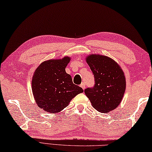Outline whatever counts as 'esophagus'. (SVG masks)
Listing matches in <instances>:
<instances>
[{"label": "esophagus", "mask_w": 152, "mask_h": 152, "mask_svg": "<svg viewBox=\"0 0 152 152\" xmlns=\"http://www.w3.org/2000/svg\"><path fill=\"white\" fill-rule=\"evenodd\" d=\"M80 87H81V88H83V89H85V88H86L85 83H84V82H83V83H81V85H80Z\"/></svg>", "instance_id": "34e87169"}]
</instances>
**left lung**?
Returning <instances> with one entry per match:
<instances>
[{"instance_id":"left-lung-1","label":"left lung","mask_w":152,"mask_h":152,"mask_svg":"<svg viewBox=\"0 0 152 152\" xmlns=\"http://www.w3.org/2000/svg\"><path fill=\"white\" fill-rule=\"evenodd\" d=\"M86 61L94 74L95 83L84 92L96 110L108 113L120 104L125 94L126 81L123 71L108 56L92 54L87 57Z\"/></svg>"}]
</instances>
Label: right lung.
<instances>
[{"mask_svg":"<svg viewBox=\"0 0 152 152\" xmlns=\"http://www.w3.org/2000/svg\"><path fill=\"white\" fill-rule=\"evenodd\" d=\"M69 57L43 62L34 72L32 91L39 108L50 113H56L69 105L75 96L83 91L73 83L65 68Z\"/></svg>","mask_w":152,"mask_h":152,"instance_id":"1","label":"right lung"}]
</instances>
